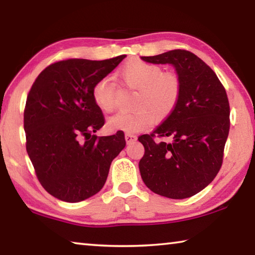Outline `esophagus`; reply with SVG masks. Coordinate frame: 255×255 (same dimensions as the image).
<instances>
[{
	"label": "esophagus",
	"instance_id": "34e87169",
	"mask_svg": "<svg viewBox=\"0 0 255 255\" xmlns=\"http://www.w3.org/2000/svg\"><path fill=\"white\" fill-rule=\"evenodd\" d=\"M125 139H126V143L129 145L131 143H135L137 140V137L135 135H131V133H126V135H125Z\"/></svg>",
	"mask_w": 255,
	"mask_h": 255
}]
</instances>
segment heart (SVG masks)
Here are the masks:
<instances>
[{
  "label": "heart",
  "mask_w": 255,
  "mask_h": 255,
  "mask_svg": "<svg viewBox=\"0 0 255 255\" xmlns=\"http://www.w3.org/2000/svg\"><path fill=\"white\" fill-rule=\"evenodd\" d=\"M120 79L138 94L131 114H117L107 122L112 131L127 133L145 130L152 120L159 123L170 117L181 97V80L172 72L141 59H130L120 68ZM92 99L99 109L111 112L116 108V90L110 77H102L94 83Z\"/></svg>",
  "instance_id": "1"
}]
</instances>
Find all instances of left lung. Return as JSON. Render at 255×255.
Listing matches in <instances>:
<instances>
[{"label": "left lung", "mask_w": 255, "mask_h": 255, "mask_svg": "<svg viewBox=\"0 0 255 255\" xmlns=\"http://www.w3.org/2000/svg\"><path fill=\"white\" fill-rule=\"evenodd\" d=\"M141 59L170 64L181 80L175 110L150 135H141L145 154L139 171L146 187L159 196L184 199L217 175L230 131V103L215 72L195 54L174 49ZM170 136L171 143L153 140Z\"/></svg>", "instance_id": "obj_1"}]
</instances>
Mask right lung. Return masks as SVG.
I'll list each match as a JSON object with an SVG mask.
<instances>
[{"label":"right lung","instance_id":"right-lung-1","mask_svg":"<svg viewBox=\"0 0 255 255\" xmlns=\"http://www.w3.org/2000/svg\"><path fill=\"white\" fill-rule=\"evenodd\" d=\"M125 57L60 60L46 67L30 89L25 147L39 182L59 200L79 202L100 191L112 159L126 146L122 131L92 135L105 125L92 99L93 85Z\"/></svg>","mask_w":255,"mask_h":255}]
</instances>
